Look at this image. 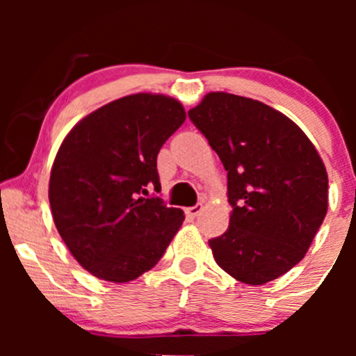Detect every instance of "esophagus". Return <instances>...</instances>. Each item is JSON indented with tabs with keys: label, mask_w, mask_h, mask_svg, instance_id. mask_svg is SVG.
Wrapping results in <instances>:
<instances>
[{
	"label": "esophagus",
	"mask_w": 356,
	"mask_h": 356,
	"mask_svg": "<svg viewBox=\"0 0 356 356\" xmlns=\"http://www.w3.org/2000/svg\"><path fill=\"white\" fill-rule=\"evenodd\" d=\"M201 211H202V204H195V206L187 207L186 214L191 216V218H197V216L201 214Z\"/></svg>",
	"instance_id": "34e87169"
}]
</instances>
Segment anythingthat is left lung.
Masks as SVG:
<instances>
[{
  "label": "left lung",
  "instance_id": "1",
  "mask_svg": "<svg viewBox=\"0 0 356 356\" xmlns=\"http://www.w3.org/2000/svg\"><path fill=\"white\" fill-rule=\"evenodd\" d=\"M227 170L229 227L209 241L216 263L264 284L303 259L328 211V174L303 130L269 105L211 92L189 110Z\"/></svg>",
  "mask_w": 356,
  "mask_h": 356
}]
</instances>
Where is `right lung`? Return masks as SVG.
I'll use <instances>...</instances> for the list:
<instances>
[{"label":"right lung","mask_w":356,"mask_h":356,"mask_svg":"<svg viewBox=\"0 0 356 356\" xmlns=\"http://www.w3.org/2000/svg\"><path fill=\"white\" fill-rule=\"evenodd\" d=\"M184 120L172 97L136 93L81 118L61 142L48 199L61 239L90 275L127 283L164 256L186 216L149 191H161L157 154Z\"/></svg>","instance_id":"obj_1"}]
</instances>
